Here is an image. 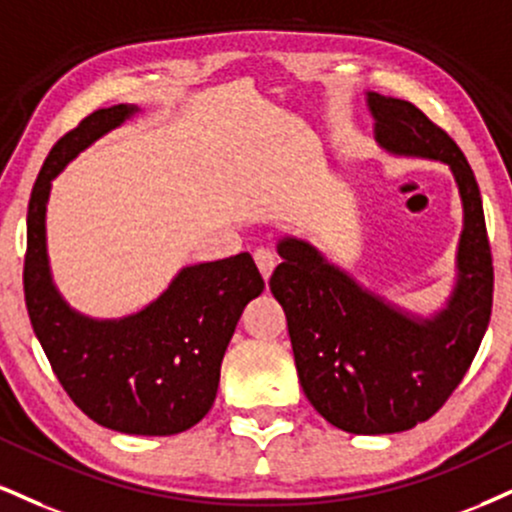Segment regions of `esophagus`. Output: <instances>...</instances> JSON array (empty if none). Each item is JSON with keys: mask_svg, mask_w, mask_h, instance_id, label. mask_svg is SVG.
I'll return each mask as SVG.
<instances>
[{"mask_svg": "<svg viewBox=\"0 0 512 512\" xmlns=\"http://www.w3.org/2000/svg\"><path fill=\"white\" fill-rule=\"evenodd\" d=\"M255 262H257V267H260L264 281H267L276 267V255L274 252L260 248V250H255Z\"/></svg>", "mask_w": 512, "mask_h": 512, "instance_id": "34e87169", "label": "esophagus"}]
</instances>
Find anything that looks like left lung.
<instances>
[{"instance_id": "obj_1", "label": "left lung", "mask_w": 512, "mask_h": 512, "mask_svg": "<svg viewBox=\"0 0 512 512\" xmlns=\"http://www.w3.org/2000/svg\"><path fill=\"white\" fill-rule=\"evenodd\" d=\"M386 155L441 162L463 205L451 295L420 315L362 286L310 240L279 238L269 288L288 319L307 400L348 434H396L434 415L465 377L491 317L494 267L479 186L460 147L415 104L367 90Z\"/></svg>"}]
</instances>
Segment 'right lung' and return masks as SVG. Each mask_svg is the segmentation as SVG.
I'll return each mask as SVG.
<instances>
[{"label": "right lung", "instance_id": "obj_1", "mask_svg": "<svg viewBox=\"0 0 512 512\" xmlns=\"http://www.w3.org/2000/svg\"><path fill=\"white\" fill-rule=\"evenodd\" d=\"M135 114V104L97 109L52 147L30 193L23 288L35 336L73 403L114 432L171 436L195 427L212 408L221 360L264 279L250 252H240L188 264L133 315L100 319L66 303L47 255L52 181Z\"/></svg>", "mask_w": 512, "mask_h": 512}]
</instances>
